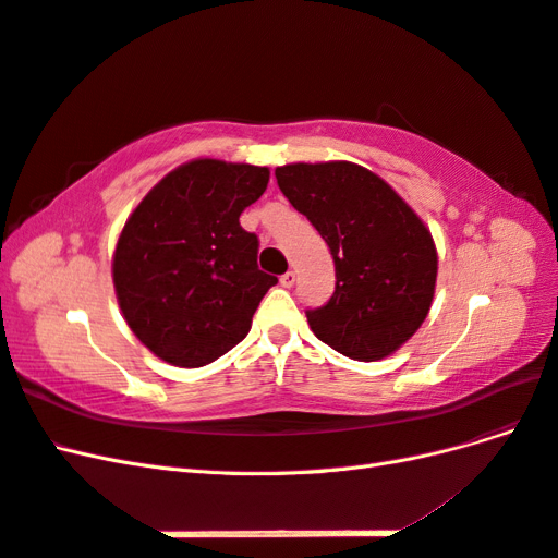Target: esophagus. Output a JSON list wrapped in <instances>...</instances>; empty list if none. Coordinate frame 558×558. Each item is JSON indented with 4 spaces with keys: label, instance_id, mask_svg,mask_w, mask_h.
<instances>
[{
    "label": "esophagus",
    "instance_id": "34e87169",
    "mask_svg": "<svg viewBox=\"0 0 558 558\" xmlns=\"http://www.w3.org/2000/svg\"><path fill=\"white\" fill-rule=\"evenodd\" d=\"M279 281H281L283 289H291V286L295 283V272H293V269H289V272H283Z\"/></svg>",
    "mask_w": 558,
    "mask_h": 558
}]
</instances>
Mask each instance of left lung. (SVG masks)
Instances as JSON below:
<instances>
[{"mask_svg": "<svg viewBox=\"0 0 558 558\" xmlns=\"http://www.w3.org/2000/svg\"><path fill=\"white\" fill-rule=\"evenodd\" d=\"M291 205L326 240L335 293L307 310L312 332L342 356L379 361L424 324L437 251L421 218L377 174L353 162L277 167Z\"/></svg>", "mask_w": 558, "mask_h": 558, "instance_id": "8db88e82", "label": "left lung"}]
</instances>
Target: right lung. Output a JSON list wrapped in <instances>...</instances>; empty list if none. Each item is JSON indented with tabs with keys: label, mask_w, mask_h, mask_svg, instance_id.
I'll list each match as a JSON object with an SVG mask.
<instances>
[{
	"label": "right lung",
	"mask_w": 558,
	"mask_h": 558,
	"mask_svg": "<svg viewBox=\"0 0 558 558\" xmlns=\"http://www.w3.org/2000/svg\"><path fill=\"white\" fill-rule=\"evenodd\" d=\"M269 181L267 167L193 160L132 211L113 253L118 305L158 359L202 367L240 344L277 277L258 267V238L242 211Z\"/></svg>",
	"instance_id": "obj_1"
}]
</instances>
